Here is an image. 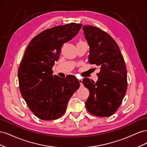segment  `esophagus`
<instances>
[{
    "mask_svg": "<svg viewBox=\"0 0 147 147\" xmlns=\"http://www.w3.org/2000/svg\"><path fill=\"white\" fill-rule=\"evenodd\" d=\"M78 81H79V83L80 84H82L83 82H82V79H78Z\"/></svg>",
    "mask_w": 147,
    "mask_h": 147,
    "instance_id": "esophagus-1",
    "label": "esophagus"
}]
</instances>
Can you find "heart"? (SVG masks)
<instances>
[{"label":"heart","instance_id":"obj_1","mask_svg":"<svg viewBox=\"0 0 147 147\" xmlns=\"http://www.w3.org/2000/svg\"><path fill=\"white\" fill-rule=\"evenodd\" d=\"M78 43H84V42H83V41H80Z\"/></svg>","mask_w":147,"mask_h":147}]
</instances>
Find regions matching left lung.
Masks as SVG:
<instances>
[{
    "instance_id": "left-lung-1",
    "label": "left lung",
    "mask_w": 147,
    "mask_h": 147,
    "mask_svg": "<svg viewBox=\"0 0 147 147\" xmlns=\"http://www.w3.org/2000/svg\"><path fill=\"white\" fill-rule=\"evenodd\" d=\"M83 30L90 46L89 63L100 69L96 82L87 78L83 80L90 91L86 107L94 116L110 117L119 107L127 91L125 62L118 44L109 34L92 26H84Z\"/></svg>"
}]
</instances>
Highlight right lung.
Returning <instances> with one entry per match:
<instances>
[{
  "label": "right lung",
  "instance_id": "obj_1",
  "mask_svg": "<svg viewBox=\"0 0 147 147\" xmlns=\"http://www.w3.org/2000/svg\"><path fill=\"white\" fill-rule=\"evenodd\" d=\"M82 27L71 23L42 31L26 48L18 72L21 94L35 116L54 120L64 114L67 103L80 87L78 79L69 75H53L64 43L72 40Z\"/></svg>",
  "mask_w": 147,
  "mask_h": 147
}]
</instances>
